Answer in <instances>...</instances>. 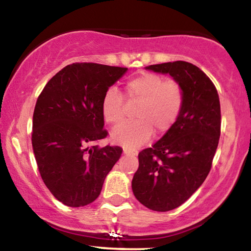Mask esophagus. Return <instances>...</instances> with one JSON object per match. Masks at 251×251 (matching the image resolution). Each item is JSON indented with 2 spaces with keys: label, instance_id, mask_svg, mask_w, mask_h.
Here are the masks:
<instances>
[{
  "label": "esophagus",
  "instance_id": "esophagus-1",
  "mask_svg": "<svg viewBox=\"0 0 251 251\" xmlns=\"http://www.w3.org/2000/svg\"><path fill=\"white\" fill-rule=\"evenodd\" d=\"M124 155L126 156H136V152L133 151V150H128V149H124Z\"/></svg>",
  "mask_w": 251,
  "mask_h": 251
}]
</instances>
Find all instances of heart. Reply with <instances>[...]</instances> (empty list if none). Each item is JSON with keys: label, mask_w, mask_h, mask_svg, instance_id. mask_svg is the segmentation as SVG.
<instances>
[{"label": "heart", "mask_w": 251, "mask_h": 251, "mask_svg": "<svg viewBox=\"0 0 251 251\" xmlns=\"http://www.w3.org/2000/svg\"><path fill=\"white\" fill-rule=\"evenodd\" d=\"M128 99L140 102L136 108L135 122L123 123L111 132L112 142L126 149H136L155 134L169 132L178 120L183 106V89L176 80H164L155 73L143 72L126 83ZM122 94L108 89L101 101V113L105 123H119L124 113Z\"/></svg>", "instance_id": "heart-1"}]
</instances>
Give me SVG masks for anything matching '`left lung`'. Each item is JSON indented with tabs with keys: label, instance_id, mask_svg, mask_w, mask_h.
I'll use <instances>...</instances> for the list:
<instances>
[{
	"label": "left lung",
	"instance_id": "8db88e82",
	"mask_svg": "<svg viewBox=\"0 0 251 251\" xmlns=\"http://www.w3.org/2000/svg\"><path fill=\"white\" fill-rule=\"evenodd\" d=\"M146 70L170 75L183 89V106L173 127L139 153L132 180L136 200L150 210L170 211L185 203L208 176L220 136V103L209 76L176 61Z\"/></svg>",
	"mask_w": 251,
	"mask_h": 251
}]
</instances>
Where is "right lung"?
Wrapping results in <instances>:
<instances>
[{
	"instance_id": "add662e5",
	"label": "right lung",
	"mask_w": 251,
	"mask_h": 251,
	"mask_svg": "<svg viewBox=\"0 0 251 251\" xmlns=\"http://www.w3.org/2000/svg\"><path fill=\"white\" fill-rule=\"evenodd\" d=\"M127 68L73 63L47 82L33 113L32 146L40 175L63 204L94 202L122 156L120 147L92 146L108 132L101 113L104 93Z\"/></svg>"
}]
</instances>
